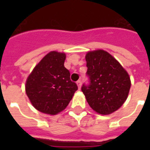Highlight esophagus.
<instances>
[{"instance_id":"1","label":"esophagus","mask_w":150,"mask_h":150,"mask_svg":"<svg viewBox=\"0 0 150 150\" xmlns=\"http://www.w3.org/2000/svg\"><path fill=\"white\" fill-rule=\"evenodd\" d=\"M76 84H77L78 86V88H79V89H81V85H82V82H81V81H77V82H76Z\"/></svg>"}]
</instances>
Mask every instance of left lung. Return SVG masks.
<instances>
[{"label": "left lung", "instance_id": "8db88e82", "mask_svg": "<svg viewBox=\"0 0 150 150\" xmlns=\"http://www.w3.org/2000/svg\"><path fill=\"white\" fill-rule=\"evenodd\" d=\"M89 84L82 91L92 109L103 115L116 111L125 102L131 80L121 64L103 50L88 52L86 55Z\"/></svg>", "mask_w": 150, "mask_h": 150}]
</instances>
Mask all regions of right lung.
I'll return each mask as SVG.
<instances>
[{
	"label": "right lung",
	"instance_id": "1",
	"mask_svg": "<svg viewBox=\"0 0 150 150\" xmlns=\"http://www.w3.org/2000/svg\"><path fill=\"white\" fill-rule=\"evenodd\" d=\"M64 53H48L34 68L25 82V93L37 110L55 115L65 109L75 92L76 83L64 68Z\"/></svg>",
	"mask_w": 150,
	"mask_h": 150
}]
</instances>
